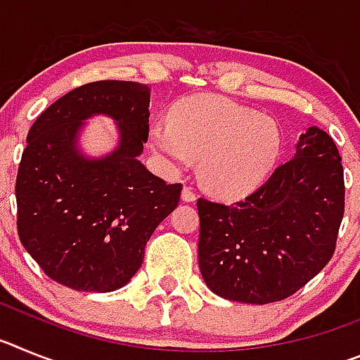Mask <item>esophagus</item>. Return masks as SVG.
Segmentation results:
<instances>
[{
	"label": "esophagus",
	"instance_id": "1",
	"mask_svg": "<svg viewBox=\"0 0 360 360\" xmlns=\"http://www.w3.org/2000/svg\"><path fill=\"white\" fill-rule=\"evenodd\" d=\"M182 200H184V202H187V203L195 202L196 195L193 193V189H191V187H184V189H182Z\"/></svg>",
	"mask_w": 360,
	"mask_h": 360
}]
</instances>
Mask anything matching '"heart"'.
Wrapping results in <instances>:
<instances>
[{
	"label": "heart",
	"instance_id": "obj_1",
	"mask_svg": "<svg viewBox=\"0 0 360 360\" xmlns=\"http://www.w3.org/2000/svg\"><path fill=\"white\" fill-rule=\"evenodd\" d=\"M274 119L216 95H193L171 110V122L149 128V148L167 173L200 158V182L225 200L250 195L281 155Z\"/></svg>",
	"mask_w": 360,
	"mask_h": 360
}]
</instances>
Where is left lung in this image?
<instances>
[{"label": "left lung", "mask_w": 360, "mask_h": 360, "mask_svg": "<svg viewBox=\"0 0 360 360\" xmlns=\"http://www.w3.org/2000/svg\"><path fill=\"white\" fill-rule=\"evenodd\" d=\"M198 265L209 290L266 304L316 278L333 256L345 214L335 142L319 128L299 136L287 164L241 202L198 200Z\"/></svg>", "instance_id": "8db88e82"}]
</instances>
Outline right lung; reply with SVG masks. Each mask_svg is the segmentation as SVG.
<instances>
[{"mask_svg":"<svg viewBox=\"0 0 360 360\" xmlns=\"http://www.w3.org/2000/svg\"><path fill=\"white\" fill-rule=\"evenodd\" d=\"M149 86H79L32 124L15 180L19 240L53 281L113 292L141 269L146 243L176 209L182 186L139 160L149 133ZM108 116L117 142L98 158L80 144L85 120Z\"/></svg>","mask_w":360,"mask_h":360,"instance_id":"add662e5","label":"right lung"}]
</instances>
